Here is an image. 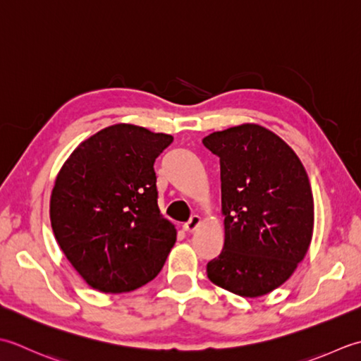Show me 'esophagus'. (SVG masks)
Listing matches in <instances>:
<instances>
[{"mask_svg":"<svg viewBox=\"0 0 361 361\" xmlns=\"http://www.w3.org/2000/svg\"><path fill=\"white\" fill-rule=\"evenodd\" d=\"M200 224H201V218L197 216V215H193V216L190 218L188 223L183 224V231H185V232H195L197 227H200Z\"/></svg>","mask_w":361,"mask_h":361,"instance_id":"obj_1","label":"esophagus"}]
</instances>
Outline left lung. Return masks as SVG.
Instances as JSON below:
<instances>
[{
    "mask_svg": "<svg viewBox=\"0 0 361 361\" xmlns=\"http://www.w3.org/2000/svg\"><path fill=\"white\" fill-rule=\"evenodd\" d=\"M202 143L219 157L224 247L207 277L243 298L268 294L304 260L313 233V195L302 161L274 132L241 124Z\"/></svg>",
    "mask_w": 361,
    "mask_h": 361,
    "instance_id": "left-lung-1",
    "label": "left lung"
}]
</instances>
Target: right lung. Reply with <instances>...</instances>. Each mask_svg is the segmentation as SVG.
<instances>
[{
    "label": "right lung",
    "mask_w": 361,
    "mask_h": 361,
    "mask_svg": "<svg viewBox=\"0 0 361 361\" xmlns=\"http://www.w3.org/2000/svg\"><path fill=\"white\" fill-rule=\"evenodd\" d=\"M171 142L168 134L114 124L84 140L59 171L51 227L92 288L128 293L164 268L176 227L159 210L154 161Z\"/></svg>",
    "instance_id": "right-lung-1"
}]
</instances>
